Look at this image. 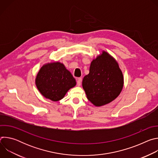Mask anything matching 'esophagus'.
<instances>
[{
  "instance_id": "1",
  "label": "esophagus",
  "mask_w": 158,
  "mask_h": 158,
  "mask_svg": "<svg viewBox=\"0 0 158 158\" xmlns=\"http://www.w3.org/2000/svg\"><path fill=\"white\" fill-rule=\"evenodd\" d=\"M81 81H82V78L81 77H79L77 79V84L78 86H80L81 84Z\"/></svg>"
}]
</instances>
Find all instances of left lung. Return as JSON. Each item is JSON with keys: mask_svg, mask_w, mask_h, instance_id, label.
I'll return each mask as SVG.
<instances>
[{"mask_svg": "<svg viewBox=\"0 0 158 158\" xmlns=\"http://www.w3.org/2000/svg\"><path fill=\"white\" fill-rule=\"evenodd\" d=\"M124 79L118 62L106 52L93 60L82 87L89 101L96 106L108 104L120 94Z\"/></svg>", "mask_w": 158, "mask_h": 158, "instance_id": "1", "label": "left lung"}]
</instances>
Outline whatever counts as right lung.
Wrapping results in <instances>:
<instances>
[{"label": "right lung", "mask_w": 158, "mask_h": 158, "mask_svg": "<svg viewBox=\"0 0 158 158\" xmlns=\"http://www.w3.org/2000/svg\"><path fill=\"white\" fill-rule=\"evenodd\" d=\"M35 84L44 97L57 101L64 98L69 89L76 85V82L64 64L53 62L41 67L37 75Z\"/></svg>", "instance_id": "obj_1"}]
</instances>
